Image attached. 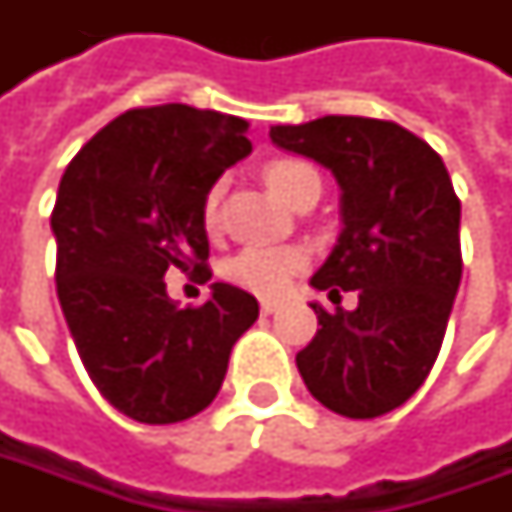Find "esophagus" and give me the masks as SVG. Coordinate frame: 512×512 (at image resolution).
Instances as JSON below:
<instances>
[{
	"label": "esophagus",
	"instance_id": "esophagus-1",
	"mask_svg": "<svg viewBox=\"0 0 512 512\" xmlns=\"http://www.w3.org/2000/svg\"><path fill=\"white\" fill-rule=\"evenodd\" d=\"M279 310V302H273V299H262V313L270 316V313H276Z\"/></svg>",
	"mask_w": 512,
	"mask_h": 512
}]
</instances>
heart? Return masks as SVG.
<instances>
[{
	"label": "heart",
	"mask_w": 512,
	"mask_h": 512,
	"mask_svg": "<svg viewBox=\"0 0 512 512\" xmlns=\"http://www.w3.org/2000/svg\"><path fill=\"white\" fill-rule=\"evenodd\" d=\"M265 182L273 190V196H279L282 202L290 205L299 196V190L307 182H319V176L305 162L285 159V162H273L265 170ZM219 205H222V185L210 187V193L205 196L202 222H205L207 230L219 227ZM305 262L307 256L302 247L253 245L239 250L225 265V273L233 285L245 287V290L256 293V296H276L305 267Z\"/></svg>",
	"instance_id": "obj_1"
}]
</instances>
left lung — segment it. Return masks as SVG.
Wrapping results in <instances>:
<instances>
[{
	"mask_svg": "<svg viewBox=\"0 0 512 512\" xmlns=\"http://www.w3.org/2000/svg\"><path fill=\"white\" fill-rule=\"evenodd\" d=\"M270 139L336 176L342 233L310 285L359 293L356 310L310 305L322 327L296 367L327 410L376 419L422 387L442 350L462 282V202L442 156L396 122L322 116Z\"/></svg>",
	"mask_w": 512,
	"mask_h": 512,
	"instance_id": "8db88e82",
	"label": "left lung"
}]
</instances>
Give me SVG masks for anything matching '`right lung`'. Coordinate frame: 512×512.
Segmentation results:
<instances>
[{"label": "right lung", "instance_id": "obj_1", "mask_svg": "<svg viewBox=\"0 0 512 512\" xmlns=\"http://www.w3.org/2000/svg\"><path fill=\"white\" fill-rule=\"evenodd\" d=\"M245 119L190 105L116 116L73 156L50 227L56 293L90 382L142 424L185 422L216 399L259 302L213 282L202 307L168 296L170 267H205L210 187L253 150Z\"/></svg>", "mask_w": 512, "mask_h": 512}]
</instances>
